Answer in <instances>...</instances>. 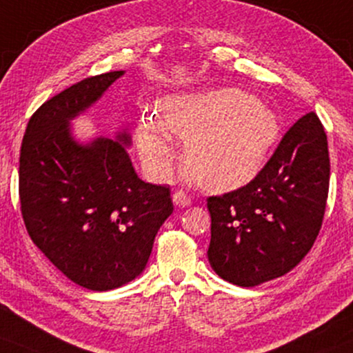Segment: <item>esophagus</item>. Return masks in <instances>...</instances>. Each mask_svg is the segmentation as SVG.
<instances>
[{"instance_id":"34e87169","label":"esophagus","mask_w":353,"mask_h":353,"mask_svg":"<svg viewBox=\"0 0 353 353\" xmlns=\"http://www.w3.org/2000/svg\"><path fill=\"white\" fill-rule=\"evenodd\" d=\"M172 202L176 203L177 207H189V205L192 203V199L185 194V192L177 190L172 194Z\"/></svg>"}]
</instances>
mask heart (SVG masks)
<instances>
[{
  "instance_id": "heart-1",
  "label": "heart",
  "mask_w": 353,
  "mask_h": 353,
  "mask_svg": "<svg viewBox=\"0 0 353 353\" xmlns=\"http://www.w3.org/2000/svg\"><path fill=\"white\" fill-rule=\"evenodd\" d=\"M280 132L270 107L238 88L169 96L158 120H141L137 143L145 166L164 177L176 161L171 138L184 140V164L208 190H233L256 176Z\"/></svg>"
}]
</instances>
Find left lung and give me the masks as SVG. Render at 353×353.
<instances>
[{
  "label": "left lung",
  "mask_w": 353,
  "mask_h": 353,
  "mask_svg": "<svg viewBox=\"0 0 353 353\" xmlns=\"http://www.w3.org/2000/svg\"><path fill=\"white\" fill-rule=\"evenodd\" d=\"M327 137L310 112L285 133L248 185L207 202L208 261L226 282L256 287L303 261L323 225L329 192Z\"/></svg>",
  "instance_id": "obj_1"
}]
</instances>
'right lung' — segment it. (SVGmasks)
Returning a JSON list of instances; mask_svg holds the SVG:
<instances>
[{
	"mask_svg": "<svg viewBox=\"0 0 353 353\" xmlns=\"http://www.w3.org/2000/svg\"><path fill=\"white\" fill-rule=\"evenodd\" d=\"M125 71L86 78L39 107L19 158L21 212L30 239L71 282L107 292L145 270L156 234L172 213L169 187L141 181L115 140L79 141L71 120L86 112Z\"/></svg>",
	"mask_w": 353,
	"mask_h": 353,
	"instance_id": "obj_1",
	"label": "right lung"
}]
</instances>
